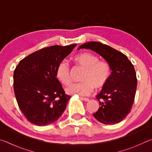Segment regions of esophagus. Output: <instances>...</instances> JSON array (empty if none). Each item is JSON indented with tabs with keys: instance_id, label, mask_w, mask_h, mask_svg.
I'll use <instances>...</instances> for the list:
<instances>
[{
	"instance_id": "34e87169",
	"label": "esophagus",
	"mask_w": 152,
	"mask_h": 152,
	"mask_svg": "<svg viewBox=\"0 0 152 152\" xmlns=\"http://www.w3.org/2000/svg\"><path fill=\"white\" fill-rule=\"evenodd\" d=\"M80 99H81V100H83V101H89V99H88V98L80 97Z\"/></svg>"
}]
</instances>
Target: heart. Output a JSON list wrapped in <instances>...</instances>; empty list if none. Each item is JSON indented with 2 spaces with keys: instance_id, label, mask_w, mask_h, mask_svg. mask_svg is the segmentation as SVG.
Returning a JSON list of instances; mask_svg holds the SVG:
<instances>
[{
  "instance_id": "b5f03b06",
  "label": "heart",
  "mask_w": 152,
  "mask_h": 152,
  "mask_svg": "<svg viewBox=\"0 0 152 152\" xmlns=\"http://www.w3.org/2000/svg\"><path fill=\"white\" fill-rule=\"evenodd\" d=\"M74 60L84 69L80 83L72 84L66 88L69 94L86 96L91 93L94 88L102 89L106 86L111 75L109 64L104 60H99L98 56L90 52H82L76 55ZM56 76L58 80L65 86L70 84V70L68 61H60L56 68Z\"/></svg>"
}]
</instances>
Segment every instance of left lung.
I'll return each instance as SVG.
<instances>
[{
  "label": "left lung",
  "mask_w": 152,
  "mask_h": 152,
  "mask_svg": "<svg viewBox=\"0 0 152 152\" xmlns=\"http://www.w3.org/2000/svg\"><path fill=\"white\" fill-rule=\"evenodd\" d=\"M82 48L101 55L112 70L106 86L96 96L100 107L93 116L104 124L121 122L130 113L134 102L137 80L133 65L123 53L101 42H87L78 49Z\"/></svg>",
  "instance_id": "obj_1"
}]
</instances>
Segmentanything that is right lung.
<instances>
[{"label":"right lung","mask_w":152,"mask_h":152,"mask_svg":"<svg viewBox=\"0 0 152 152\" xmlns=\"http://www.w3.org/2000/svg\"><path fill=\"white\" fill-rule=\"evenodd\" d=\"M76 44L53 45L36 51L20 61L13 74L14 92L20 110L33 124L57 121L70 99L56 76V68Z\"/></svg>","instance_id":"obj_1"}]
</instances>
